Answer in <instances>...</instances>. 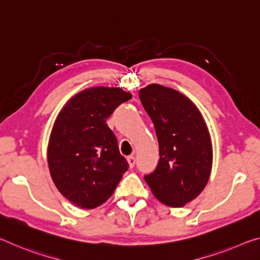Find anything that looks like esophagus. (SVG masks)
Wrapping results in <instances>:
<instances>
[{
  "label": "esophagus",
  "mask_w": 260,
  "mask_h": 260,
  "mask_svg": "<svg viewBox=\"0 0 260 260\" xmlns=\"http://www.w3.org/2000/svg\"><path fill=\"white\" fill-rule=\"evenodd\" d=\"M127 161H128V165L131 169H133L135 165V157L134 156H128L127 157Z\"/></svg>",
  "instance_id": "esophagus-1"
}]
</instances>
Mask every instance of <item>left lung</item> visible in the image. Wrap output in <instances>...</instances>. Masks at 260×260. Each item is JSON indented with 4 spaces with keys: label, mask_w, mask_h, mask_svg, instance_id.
I'll return each mask as SVG.
<instances>
[{
    "label": "left lung",
    "mask_w": 260,
    "mask_h": 260,
    "mask_svg": "<svg viewBox=\"0 0 260 260\" xmlns=\"http://www.w3.org/2000/svg\"><path fill=\"white\" fill-rule=\"evenodd\" d=\"M139 96L155 126L159 161L144 177L156 199L181 208L196 199L209 181L212 143L200 110L172 88L152 83Z\"/></svg>",
    "instance_id": "1"
}]
</instances>
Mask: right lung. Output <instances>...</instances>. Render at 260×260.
Wrapping results in <instances>:
<instances>
[{
  "instance_id": "right-lung-1",
  "label": "right lung",
  "mask_w": 260,
  "mask_h": 260,
  "mask_svg": "<svg viewBox=\"0 0 260 260\" xmlns=\"http://www.w3.org/2000/svg\"><path fill=\"white\" fill-rule=\"evenodd\" d=\"M131 99L132 94L121 88H87L56 118L48 166L59 192L79 208L94 209L107 202L128 169L107 119Z\"/></svg>"
}]
</instances>
